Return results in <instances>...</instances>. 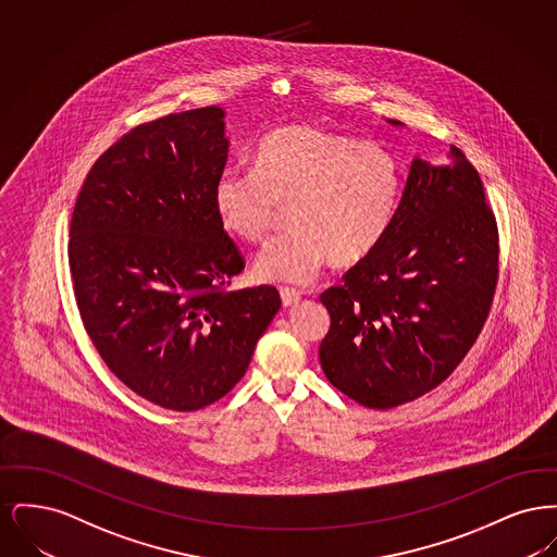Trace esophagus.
<instances>
[{"instance_id":"esophagus-1","label":"esophagus","mask_w":557,"mask_h":557,"mask_svg":"<svg viewBox=\"0 0 557 557\" xmlns=\"http://www.w3.org/2000/svg\"><path fill=\"white\" fill-rule=\"evenodd\" d=\"M282 302L286 305V307H292V305H296L300 298H302V292L296 290V288H290V286H284L282 290Z\"/></svg>"}]
</instances>
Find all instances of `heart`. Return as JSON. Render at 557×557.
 <instances>
[{"instance_id":"1","label":"heart","mask_w":557,"mask_h":557,"mask_svg":"<svg viewBox=\"0 0 557 557\" xmlns=\"http://www.w3.org/2000/svg\"><path fill=\"white\" fill-rule=\"evenodd\" d=\"M400 173L375 141L318 125H286L259 141L252 171L225 169L212 189L219 223L261 244L284 207L294 225L257 259L269 282H311L330 259L352 265L384 239L397 211Z\"/></svg>"}]
</instances>
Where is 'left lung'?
<instances>
[{
  "instance_id": "obj_1",
  "label": "left lung",
  "mask_w": 557,
  "mask_h": 557,
  "mask_svg": "<svg viewBox=\"0 0 557 557\" xmlns=\"http://www.w3.org/2000/svg\"><path fill=\"white\" fill-rule=\"evenodd\" d=\"M450 159L411 162L384 239L319 296L332 319L321 370L363 407L393 409L443 384L488 318L497 219L472 162L457 146Z\"/></svg>"
}]
</instances>
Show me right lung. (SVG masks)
<instances>
[{
    "label": "right lung",
    "instance_id": "add662e5",
    "mask_svg": "<svg viewBox=\"0 0 557 557\" xmlns=\"http://www.w3.org/2000/svg\"><path fill=\"white\" fill-rule=\"evenodd\" d=\"M223 132L219 107L133 127L94 162L71 219L87 336L127 388L173 411L225 397L282 307L273 286L227 290L246 263L212 205Z\"/></svg>",
    "mask_w": 557,
    "mask_h": 557
}]
</instances>
